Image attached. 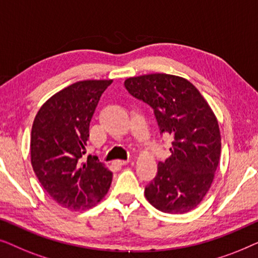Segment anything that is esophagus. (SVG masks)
Segmentation results:
<instances>
[{"label": "esophagus", "instance_id": "34e87169", "mask_svg": "<svg viewBox=\"0 0 258 258\" xmlns=\"http://www.w3.org/2000/svg\"><path fill=\"white\" fill-rule=\"evenodd\" d=\"M128 162L129 161H121V160H118V161H115L114 162V165H116V167H122V165L128 164Z\"/></svg>", "mask_w": 258, "mask_h": 258}]
</instances>
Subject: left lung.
<instances>
[{
    "mask_svg": "<svg viewBox=\"0 0 258 258\" xmlns=\"http://www.w3.org/2000/svg\"><path fill=\"white\" fill-rule=\"evenodd\" d=\"M125 89L154 110L161 135L172 137L171 156L158 162L144 194L151 206L184 214L201 203L213 183L221 155V134L213 110L183 77L149 74L130 77Z\"/></svg>",
    "mask_w": 258,
    "mask_h": 258,
    "instance_id": "8db88e82",
    "label": "left lung"
}]
</instances>
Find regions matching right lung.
I'll use <instances>...</instances> for the list:
<instances>
[{"instance_id":"1","label":"right lung","mask_w":258,"mask_h":258,"mask_svg":"<svg viewBox=\"0 0 258 258\" xmlns=\"http://www.w3.org/2000/svg\"><path fill=\"white\" fill-rule=\"evenodd\" d=\"M111 80L80 81L51 96L38 110L30 137L35 175L55 202L70 210L94 207L108 192L112 172L86 154L89 124Z\"/></svg>"}]
</instances>
